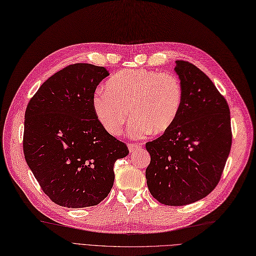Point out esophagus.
Segmentation results:
<instances>
[{
    "label": "esophagus",
    "mask_w": 256,
    "mask_h": 256,
    "mask_svg": "<svg viewBox=\"0 0 256 256\" xmlns=\"http://www.w3.org/2000/svg\"><path fill=\"white\" fill-rule=\"evenodd\" d=\"M128 148H129L130 152H134L138 150V149L142 148V144H138V143H131V144H129V145H128Z\"/></svg>",
    "instance_id": "1"
}]
</instances>
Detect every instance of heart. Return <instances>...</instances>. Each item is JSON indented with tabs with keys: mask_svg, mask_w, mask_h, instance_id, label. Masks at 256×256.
Returning <instances> with one entry per match:
<instances>
[{
	"mask_svg": "<svg viewBox=\"0 0 256 256\" xmlns=\"http://www.w3.org/2000/svg\"><path fill=\"white\" fill-rule=\"evenodd\" d=\"M183 100L180 79L174 74L152 70H122L112 75L106 90H98L93 108L102 126L111 136L122 134L129 118L132 138L160 134L177 120Z\"/></svg>",
	"mask_w": 256,
	"mask_h": 256,
	"instance_id": "obj_1",
	"label": "heart"
}]
</instances>
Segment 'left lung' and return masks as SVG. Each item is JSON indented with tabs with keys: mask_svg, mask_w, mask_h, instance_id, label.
Instances as JSON below:
<instances>
[{
	"mask_svg": "<svg viewBox=\"0 0 256 256\" xmlns=\"http://www.w3.org/2000/svg\"><path fill=\"white\" fill-rule=\"evenodd\" d=\"M183 100L177 120L146 143L149 192L162 204L179 206L206 197L222 178L231 150L228 104L196 66L176 61Z\"/></svg>",
	"mask_w": 256,
	"mask_h": 256,
	"instance_id": "8db88e82",
	"label": "left lung"
}]
</instances>
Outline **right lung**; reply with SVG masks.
<instances>
[{
	"mask_svg": "<svg viewBox=\"0 0 256 256\" xmlns=\"http://www.w3.org/2000/svg\"><path fill=\"white\" fill-rule=\"evenodd\" d=\"M108 75L104 66H68L44 82L26 107L25 160L58 206L98 204L113 186L114 163L129 154L94 112V92Z\"/></svg>",
	"mask_w": 256,
	"mask_h": 256,
	"instance_id": "obj_1",
	"label": "right lung"
}]
</instances>
